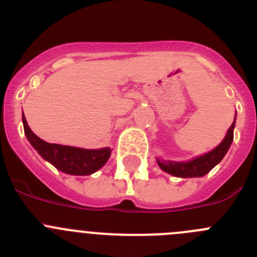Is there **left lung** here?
<instances>
[{
	"instance_id": "1",
	"label": "left lung",
	"mask_w": 257,
	"mask_h": 257,
	"mask_svg": "<svg viewBox=\"0 0 257 257\" xmlns=\"http://www.w3.org/2000/svg\"><path fill=\"white\" fill-rule=\"evenodd\" d=\"M235 119H236V114H235ZM235 119L221 143L211 152L194 158L193 160H189V162H170V160L167 162V160L157 159L160 169L179 178H199L208 174L215 165L221 162L234 141Z\"/></svg>"
}]
</instances>
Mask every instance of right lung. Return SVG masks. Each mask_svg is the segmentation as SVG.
<instances>
[{
    "mask_svg": "<svg viewBox=\"0 0 257 257\" xmlns=\"http://www.w3.org/2000/svg\"><path fill=\"white\" fill-rule=\"evenodd\" d=\"M23 128L31 145L45 160L53 167L69 175H90L99 170L110 157V148L100 149H82L69 145L51 144L38 138L28 126L25 115H22Z\"/></svg>",
    "mask_w": 257,
    "mask_h": 257,
    "instance_id": "obj_1",
    "label": "right lung"
}]
</instances>
